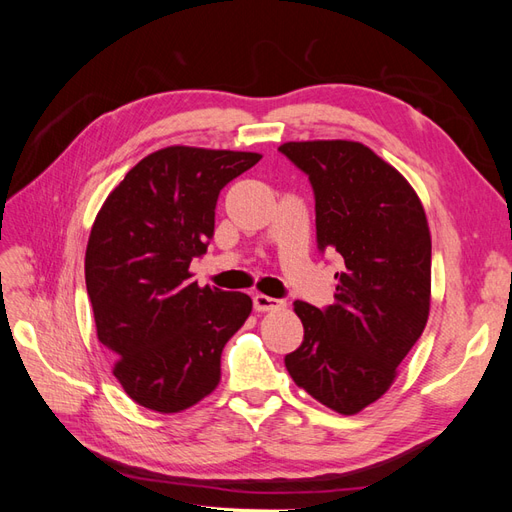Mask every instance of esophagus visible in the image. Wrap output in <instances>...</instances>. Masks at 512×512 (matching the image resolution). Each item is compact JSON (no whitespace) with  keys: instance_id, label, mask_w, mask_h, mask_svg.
<instances>
[{"instance_id":"1","label":"esophagus","mask_w":512,"mask_h":512,"mask_svg":"<svg viewBox=\"0 0 512 512\" xmlns=\"http://www.w3.org/2000/svg\"><path fill=\"white\" fill-rule=\"evenodd\" d=\"M284 307V301L267 297V294H254V309L256 312H273V309Z\"/></svg>"}]
</instances>
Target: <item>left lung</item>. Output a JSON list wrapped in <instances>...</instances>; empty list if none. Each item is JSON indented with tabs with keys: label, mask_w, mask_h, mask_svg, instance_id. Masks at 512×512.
<instances>
[{
	"label": "left lung",
	"mask_w": 512,
	"mask_h": 512,
	"mask_svg": "<svg viewBox=\"0 0 512 512\" xmlns=\"http://www.w3.org/2000/svg\"><path fill=\"white\" fill-rule=\"evenodd\" d=\"M280 151L312 183L318 250L344 262L333 305L294 301L305 335L284 363L322 406L356 414L389 391L427 324L425 209L412 185L361 143H284Z\"/></svg>",
	"instance_id": "1"
}]
</instances>
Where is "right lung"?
Returning a JSON list of instances; mask_svg holds the SVG:
<instances>
[{
  "mask_svg": "<svg viewBox=\"0 0 512 512\" xmlns=\"http://www.w3.org/2000/svg\"><path fill=\"white\" fill-rule=\"evenodd\" d=\"M262 156L166 147L138 162L91 226L85 284L113 374L138 406L162 414L198 404L220 382V356L252 312L243 292L190 277L207 252L226 183Z\"/></svg>",
  "mask_w": 512,
  "mask_h": 512,
  "instance_id": "right-lung-1",
  "label": "right lung"
}]
</instances>
